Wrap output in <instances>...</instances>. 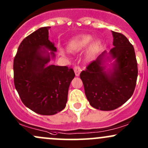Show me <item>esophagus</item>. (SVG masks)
I'll list each match as a JSON object with an SVG mask.
<instances>
[{
	"label": "esophagus",
	"mask_w": 148,
	"mask_h": 148,
	"mask_svg": "<svg viewBox=\"0 0 148 148\" xmlns=\"http://www.w3.org/2000/svg\"><path fill=\"white\" fill-rule=\"evenodd\" d=\"M74 72L76 76H79L81 72V68L79 66H75L74 67Z\"/></svg>",
	"instance_id": "34e87169"
}]
</instances>
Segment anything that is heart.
<instances>
[{"instance_id": "obj_1", "label": "heart", "mask_w": 148, "mask_h": 148, "mask_svg": "<svg viewBox=\"0 0 148 148\" xmlns=\"http://www.w3.org/2000/svg\"><path fill=\"white\" fill-rule=\"evenodd\" d=\"M92 40V36L87 34H80L73 36L68 43V49L73 51H80L83 50L87 47V53L89 57H92L96 54L97 52L99 50L101 42L99 40ZM91 42V43H90Z\"/></svg>"}]
</instances>
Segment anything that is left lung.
<instances>
[{"label": "left lung", "instance_id": "1", "mask_svg": "<svg viewBox=\"0 0 148 148\" xmlns=\"http://www.w3.org/2000/svg\"><path fill=\"white\" fill-rule=\"evenodd\" d=\"M112 32L114 48L109 53L104 51L80 75L90 104L101 111L114 110L126 102L133 95L138 77L133 45L123 34Z\"/></svg>", "mask_w": 148, "mask_h": 148}]
</instances>
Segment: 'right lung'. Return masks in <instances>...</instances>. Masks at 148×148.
Segmentation results:
<instances>
[{
  "instance_id": "right-lung-1",
  "label": "right lung",
  "mask_w": 148,
  "mask_h": 148,
  "mask_svg": "<svg viewBox=\"0 0 148 148\" xmlns=\"http://www.w3.org/2000/svg\"><path fill=\"white\" fill-rule=\"evenodd\" d=\"M50 27H41L19 46L14 58V83L23 104L41 115H53L66 107L72 68L49 65L56 48L49 39Z\"/></svg>"
}]
</instances>
